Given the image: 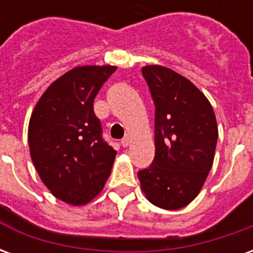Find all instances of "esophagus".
Here are the masks:
<instances>
[{
	"mask_svg": "<svg viewBox=\"0 0 253 253\" xmlns=\"http://www.w3.org/2000/svg\"><path fill=\"white\" fill-rule=\"evenodd\" d=\"M121 143H122V146H123V148H127V146L130 145V138H128V137H125V138H123V139H122V141H121Z\"/></svg>",
	"mask_w": 253,
	"mask_h": 253,
	"instance_id": "esophagus-1",
	"label": "esophagus"
}]
</instances>
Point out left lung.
Returning a JSON list of instances; mask_svg holds the SVG:
<instances>
[{
	"instance_id": "1",
	"label": "left lung",
	"mask_w": 253,
	"mask_h": 253,
	"mask_svg": "<svg viewBox=\"0 0 253 253\" xmlns=\"http://www.w3.org/2000/svg\"><path fill=\"white\" fill-rule=\"evenodd\" d=\"M154 103L152 164L138 170L154 206L177 210L199 194L214 161L218 127L211 104L186 77L168 67H142Z\"/></svg>"
}]
</instances>
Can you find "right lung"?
Returning <instances> with one entry per match:
<instances>
[{"instance_id":"obj_1","label":"right lung","mask_w":253,"mask_h":253,"mask_svg":"<svg viewBox=\"0 0 253 253\" xmlns=\"http://www.w3.org/2000/svg\"><path fill=\"white\" fill-rule=\"evenodd\" d=\"M115 66H78L48 86L28 126L42 181L58 199L85 205L103 190L116 152L103 138L93 100Z\"/></svg>"}]
</instances>
